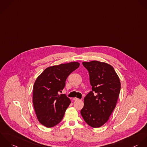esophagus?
Wrapping results in <instances>:
<instances>
[{"mask_svg": "<svg viewBox=\"0 0 147 147\" xmlns=\"http://www.w3.org/2000/svg\"><path fill=\"white\" fill-rule=\"evenodd\" d=\"M73 100L74 101H77V100H79V99L77 97H74V98H73Z\"/></svg>", "mask_w": 147, "mask_h": 147, "instance_id": "obj_1", "label": "esophagus"}]
</instances>
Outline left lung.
I'll return each mask as SVG.
<instances>
[{
  "instance_id": "1",
  "label": "left lung",
  "mask_w": 147,
  "mask_h": 147,
  "mask_svg": "<svg viewBox=\"0 0 147 147\" xmlns=\"http://www.w3.org/2000/svg\"><path fill=\"white\" fill-rule=\"evenodd\" d=\"M89 74L92 90L84 98L81 114L85 121L93 128L103 125L115 108L121 84L114 68L97 61L82 62Z\"/></svg>"
}]
</instances>
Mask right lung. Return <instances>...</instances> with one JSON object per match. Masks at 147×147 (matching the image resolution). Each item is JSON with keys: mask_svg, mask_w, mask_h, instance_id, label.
I'll use <instances>...</instances> for the list:
<instances>
[{"mask_svg": "<svg viewBox=\"0 0 147 147\" xmlns=\"http://www.w3.org/2000/svg\"><path fill=\"white\" fill-rule=\"evenodd\" d=\"M79 66L77 62L50 66L36 78L32 102L37 119L44 126L53 127L62 120L71 101L65 94L58 93L65 88L67 77Z\"/></svg>", "mask_w": 147, "mask_h": 147, "instance_id": "right-lung-1", "label": "right lung"}]
</instances>
